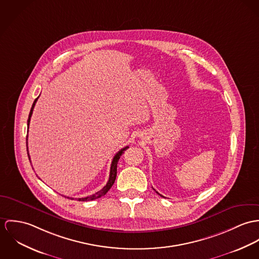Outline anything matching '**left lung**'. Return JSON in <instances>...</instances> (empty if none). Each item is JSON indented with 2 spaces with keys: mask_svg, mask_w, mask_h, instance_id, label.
Returning <instances> with one entry per match:
<instances>
[{
  "mask_svg": "<svg viewBox=\"0 0 259 259\" xmlns=\"http://www.w3.org/2000/svg\"><path fill=\"white\" fill-rule=\"evenodd\" d=\"M157 194H159V193H158V192H157ZM159 195H160V194H159ZM160 196H161V195H160ZM161 197H163V196H161Z\"/></svg>",
  "mask_w": 259,
  "mask_h": 259,
  "instance_id": "left-lung-1",
  "label": "left lung"
}]
</instances>
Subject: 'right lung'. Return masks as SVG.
<instances>
[{
	"mask_svg": "<svg viewBox=\"0 0 259 259\" xmlns=\"http://www.w3.org/2000/svg\"><path fill=\"white\" fill-rule=\"evenodd\" d=\"M37 98H38V97H37ZM37 98H35V100L33 101L32 106H31L30 111H29V119H28V131H29V121H30V117H31V114H32V111H33V108H34V105H35V103H36ZM128 148H129V146H126V147L122 148L118 153H116V155L114 156L113 160H112V163H111L109 180H108V182H107L106 186H104V187H103V189H102V190H100V191H98L97 193H95V194H93V195H91V196L85 197V198H79V199H77V201H92V200H95V199H98V198H100V197L104 196V195H105V194L110 190V188L113 186V184H114V182H115L116 176H117V164H118V161H119V159H120L121 155L124 153V151H126ZM27 151H28V136H27ZM28 156H29V162H30L29 151H28ZM68 199L73 200V198H68Z\"/></svg>",
	"mask_w": 259,
	"mask_h": 259,
	"instance_id": "right-lung-1",
	"label": "right lung"
}]
</instances>
